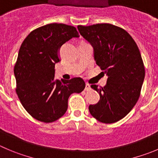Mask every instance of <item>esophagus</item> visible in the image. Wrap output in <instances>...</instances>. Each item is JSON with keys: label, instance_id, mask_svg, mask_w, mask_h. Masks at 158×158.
Instances as JSON below:
<instances>
[{"label": "esophagus", "instance_id": "obj_1", "mask_svg": "<svg viewBox=\"0 0 158 158\" xmlns=\"http://www.w3.org/2000/svg\"><path fill=\"white\" fill-rule=\"evenodd\" d=\"M91 89L90 85H89L88 83H86V87H85V90L86 91H89Z\"/></svg>", "mask_w": 158, "mask_h": 158}]
</instances>
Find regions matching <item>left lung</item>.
<instances>
[{
	"mask_svg": "<svg viewBox=\"0 0 158 158\" xmlns=\"http://www.w3.org/2000/svg\"><path fill=\"white\" fill-rule=\"evenodd\" d=\"M77 28L93 46L96 64L108 76L104 87L91 85L99 93L100 101L89 106V112L103 123L118 122L130 112L140 96L145 68L139 48L125 29L114 25Z\"/></svg>",
	"mask_w": 158,
	"mask_h": 158,
	"instance_id": "obj_1",
	"label": "left lung"
}]
</instances>
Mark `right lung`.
I'll list each match as a JSON object with an SVG mask.
<instances>
[{
  "instance_id": "obj_1",
  "label": "right lung",
  "mask_w": 158,
  "mask_h": 158,
  "mask_svg": "<svg viewBox=\"0 0 158 158\" xmlns=\"http://www.w3.org/2000/svg\"><path fill=\"white\" fill-rule=\"evenodd\" d=\"M79 36L74 26L51 23L32 30L20 47L14 68L16 94L26 111L40 122L50 123L62 117L69 96L85 89L79 77L61 82L54 79L59 48Z\"/></svg>"
}]
</instances>
